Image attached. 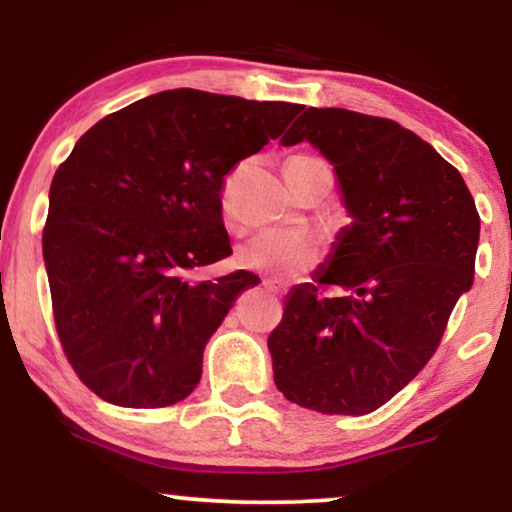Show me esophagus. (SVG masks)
I'll return each instance as SVG.
<instances>
[{
    "label": "esophagus",
    "mask_w": 512,
    "mask_h": 512,
    "mask_svg": "<svg viewBox=\"0 0 512 512\" xmlns=\"http://www.w3.org/2000/svg\"><path fill=\"white\" fill-rule=\"evenodd\" d=\"M263 286H265V289H268L270 293H275V296H277V293H282V286L275 284V282H270V279H263Z\"/></svg>",
    "instance_id": "esophagus-1"
}]
</instances>
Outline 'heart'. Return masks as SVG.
<instances>
[{"label":"heart","instance_id":"heart-1","mask_svg":"<svg viewBox=\"0 0 512 512\" xmlns=\"http://www.w3.org/2000/svg\"><path fill=\"white\" fill-rule=\"evenodd\" d=\"M286 165H300L307 170H328L319 156H293ZM331 172V170H328ZM223 219L233 221V184L223 186L221 193ZM235 261L242 268L263 272L275 279L300 277L314 270L321 261V247L312 237L286 233V230H261L244 240L235 251Z\"/></svg>","mask_w":512,"mask_h":512}]
</instances>
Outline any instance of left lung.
Wrapping results in <instances>:
<instances>
[{"label":"left lung","instance_id":"8db88e82","mask_svg":"<svg viewBox=\"0 0 512 512\" xmlns=\"http://www.w3.org/2000/svg\"><path fill=\"white\" fill-rule=\"evenodd\" d=\"M317 146L354 223L317 284H298L270 333L275 384L326 415H368L422 370L471 289L480 216L459 170L391 118L305 109L284 146ZM335 285L340 297L321 290Z\"/></svg>","mask_w":512,"mask_h":512}]
</instances>
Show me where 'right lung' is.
Wrapping results in <instances>:
<instances>
[{"label":"right lung","mask_w":512,"mask_h":512,"mask_svg":"<svg viewBox=\"0 0 512 512\" xmlns=\"http://www.w3.org/2000/svg\"><path fill=\"white\" fill-rule=\"evenodd\" d=\"M303 104L179 88L97 121L51 181L44 261L69 366L123 408H165L198 387L202 352L261 279L200 272L233 254L221 188Z\"/></svg>","instance_id":"right-lung-1"}]
</instances>
